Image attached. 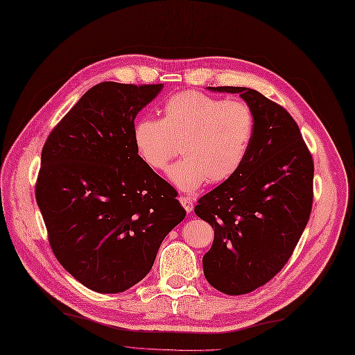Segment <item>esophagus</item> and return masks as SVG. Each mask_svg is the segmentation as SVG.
Instances as JSON below:
<instances>
[{"label": "esophagus", "mask_w": 355, "mask_h": 355, "mask_svg": "<svg viewBox=\"0 0 355 355\" xmlns=\"http://www.w3.org/2000/svg\"><path fill=\"white\" fill-rule=\"evenodd\" d=\"M179 200H180L182 207L184 208V211H187L188 214L193 211V202H192V199H191V198H188V196L182 195V196H179Z\"/></svg>", "instance_id": "34e87169"}]
</instances>
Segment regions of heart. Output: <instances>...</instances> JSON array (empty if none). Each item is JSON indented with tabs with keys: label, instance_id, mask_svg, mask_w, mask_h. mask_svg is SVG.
Listing matches in <instances>:
<instances>
[{
	"label": "heart",
	"instance_id": "obj_1",
	"mask_svg": "<svg viewBox=\"0 0 355 355\" xmlns=\"http://www.w3.org/2000/svg\"><path fill=\"white\" fill-rule=\"evenodd\" d=\"M254 131V112L244 101L183 91L166 99L163 118L137 120L132 141L141 160L157 172L179 153L180 146L183 159L167 175L179 189L195 191L205 182L223 183L237 173Z\"/></svg>",
	"mask_w": 355,
	"mask_h": 355
}]
</instances>
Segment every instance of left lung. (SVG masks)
Wrapping results in <instances>:
<instances>
[{
  "instance_id": "1",
  "label": "left lung",
  "mask_w": 355,
  "mask_h": 355,
  "mask_svg": "<svg viewBox=\"0 0 355 355\" xmlns=\"http://www.w3.org/2000/svg\"><path fill=\"white\" fill-rule=\"evenodd\" d=\"M240 94L256 116V131L240 171L202 196L195 214L214 228L204 275L225 295H244L272 280L305 230L313 202V160L292 115L260 92Z\"/></svg>"
}]
</instances>
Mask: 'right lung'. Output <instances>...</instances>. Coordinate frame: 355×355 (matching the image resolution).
<instances>
[{
  "label": "right lung",
  "instance_id": "right-lung-1",
  "mask_svg": "<svg viewBox=\"0 0 355 355\" xmlns=\"http://www.w3.org/2000/svg\"><path fill=\"white\" fill-rule=\"evenodd\" d=\"M157 85L103 82L49 134L36 200L59 263L98 293H120L153 267L187 211L178 192L139 156L134 120Z\"/></svg>",
  "mask_w": 355,
  "mask_h": 355
}]
</instances>
